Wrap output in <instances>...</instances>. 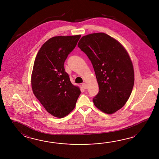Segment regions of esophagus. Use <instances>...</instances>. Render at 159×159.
I'll return each instance as SVG.
<instances>
[{
    "instance_id": "esophagus-1",
    "label": "esophagus",
    "mask_w": 159,
    "mask_h": 159,
    "mask_svg": "<svg viewBox=\"0 0 159 159\" xmlns=\"http://www.w3.org/2000/svg\"><path fill=\"white\" fill-rule=\"evenodd\" d=\"M82 88L84 89H86L87 88H88V86H87V84H86L85 83H84V84H82Z\"/></svg>"
}]
</instances>
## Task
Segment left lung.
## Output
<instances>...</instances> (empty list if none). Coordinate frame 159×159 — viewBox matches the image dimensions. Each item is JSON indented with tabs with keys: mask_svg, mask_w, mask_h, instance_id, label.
Instances as JSON below:
<instances>
[{
	"mask_svg": "<svg viewBox=\"0 0 159 159\" xmlns=\"http://www.w3.org/2000/svg\"><path fill=\"white\" fill-rule=\"evenodd\" d=\"M78 47L87 55L94 69L99 92L94 104L111 114L123 107L131 94L134 71L127 52L115 39L104 33L82 37Z\"/></svg>",
	"mask_w": 159,
	"mask_h": 159,
	"instance_id": "left-lung-1",
	"label": "left lung"
}]
</instances>
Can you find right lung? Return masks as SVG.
I'll use <instances>...</instances> for the list:
<instances>
[{
	"instance_id": "right-lung-1",
	"label": "right lung",
	"mask_w": 159,
	"mask_h": 159,
	"mask_svg": "<svg viewBox=\"0 0 159 159\" xmlns=\"http://www.w3.org/2000/svg\"><path fill=\"white\" fill-rule=\"evenodd\" d=\"M81 35L55 36L37 53L31 84L34 94L51 115L63 118L75 108L81 94L65 71V61L76 47Z\"/></svg>"
}]
</instances>
